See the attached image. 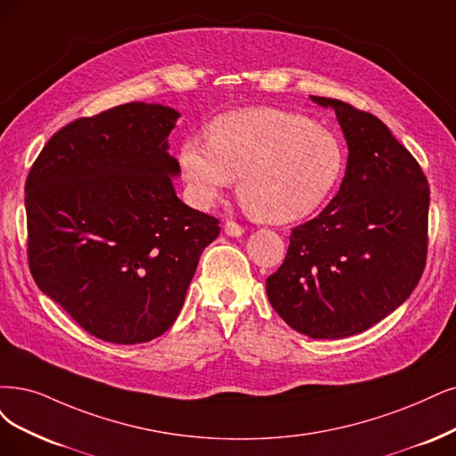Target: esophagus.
Instances as JSON below:
<instances>
[{
  "instance_id": "esophagus-1",
  "label": "esophagus",
  "mask_w": 456,
  "mask_h": 456,
  "mask_svg": "<svg viewBox=\"0 0 456 456\" xmlns=\"http://www.w3.org/2000/svg\"><path fill=\"white\" fill-rule=\"evenodd\" d=\"M224 229H225V234H229V237H240V234L244 232V227L237 222H227Z\"/></svg>"
}]
</instances>
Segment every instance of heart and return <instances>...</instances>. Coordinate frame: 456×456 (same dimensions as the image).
<instances>
[{
	"instance_id": "1",
	"label": "heart",
	"mask_w": 456,
	"mask_h": 456,
	"mask_svg": "<svg viewBox=\"0 0 456 456\" xmlns=\"http://www.w3.org/2000/svg\"><path fill=\"white\" fill-rule=\"evenodd\" d=\"M178 161L197 205H214L239 178V197L249 214L289 224L330 197L346 151L330 129L305 116L248 107L217 116L207 129V144L185 141Z\"/></svg>"
}]
</instances>
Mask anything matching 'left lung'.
Here are the masks:
<instances>
[{
	"mask_svg": "<svg viewBox=\"0 0 456 456\" xmlns=\"http://www.w3.org/2000/svg\"><path fill=\"white\" fill-rule=\"evenodd\" d=\"M312 101L338 118L346 176L329 207L291 231L266 295L291 329L336 340L376 325L415 289L427 265L430 190L379 118L340 99Z\"/></svg>",
	"mask_w": 456,
	"mask_h": 456,
	"instance_id": "8db88e82",
	"label": "left lung"
}]
</instances>
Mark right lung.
Masks as SVG:
<instances>
[{"label": "right lung", "instance_id": "obj_1", "mask_svg": "<svg viewBox=\"0 0 456 456\" xmlns=\"http://www.w3.org/2000/svg\"><path fill=\"white\" fill-rule=\"evenodd\" d=\"M180 114L126 103L67 124L26 178L28 263L39 289L99 340L142 344L173 327L214 216L176 197L167 137Z\"/></svg>", "mask_w": 456, "mask_h": 456}]
</instances>
